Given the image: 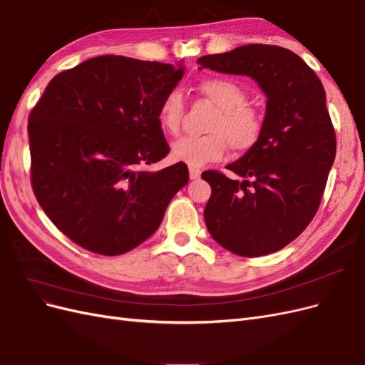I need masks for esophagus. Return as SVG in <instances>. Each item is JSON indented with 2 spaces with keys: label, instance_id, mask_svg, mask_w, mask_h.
<instances>
[{
  "label": "esophagus",
  "instance_id": "obj_1",
  "mask_svg": "<svg viewBox=\"0 0 365 365\" xmlns=\"http://www.w3.org/2000/svg\"><path fill=\"white\" fill-rule=\"evenodd\" d=\"M189 173H190V180H200V176H201V170L200 169L190 168Z\"/></svg>",
  "mask_w": 365,
  "mask_h": 365
}]
</instances>
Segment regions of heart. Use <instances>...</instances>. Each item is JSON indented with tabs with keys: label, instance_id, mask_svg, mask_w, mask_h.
Wrapping results in <instances>:
<instances>
[{
	"label": "heart",
	"instance_id": "heart-1",
	"mask_svg": "<svg viewBox=\"0 0 365 365\" xmlns=\"http://www.w3.org/2000/svg\"><path fill=\"white\" fill-rule=\"evenodd\" d=\"M197 91L217 106L201 137H182L172 145V158L192 168L217 161L230 148L235 153H247L259 145L264 129L263 114L248 105V94L237 82L228 77H207L197 83ZM185 105L178 90L163 98L158 121L164 132L176 135L181 129Z\"/></svg>",
	"mask_w": 365,
	"mask_h": 365
}]
</instances>
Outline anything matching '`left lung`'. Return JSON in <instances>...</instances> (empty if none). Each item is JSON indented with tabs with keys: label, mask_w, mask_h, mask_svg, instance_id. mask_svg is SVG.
Segmentation results:
<instances>
[{
	"label": "left lung",
	"mask_w": 365,
	"mask_h": 365,
	"mask_svg": "<svg viewBox=\"0 0 365 365\" xmlns=\"http://www.w3.org/2000/svg\"><path fill=\"white\" fill-rule=\"evenodd\" d=\"M204 68L250 76L267 94L259 145L219 170L201 176L212 196L204 219L220 247L242 257L279 251L311 224L336 153L326 93L314 70L295 53L248 43L197 59Z\"/></svg>",
	"instance_id": "obj_1"
}]
</instances>
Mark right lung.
<instances>
[{"label": "right lung", "mask_w": 365, "mask_h": 365, "mask_svg": "<svg viewBox=\"0 0 365 365\" xmlns=\"http://www.w3.org/2000/svg\"><path fill=\"white\" fill-rule=\"evenodd\" d=\"M182 74L170 63L106 54L54 76L31 109L33 192L74 244L103 256L134 250L189 182L185 163L146 170L170 150L158 109Z\"/></svg>", "instance_id": "1"}]
</instances>
